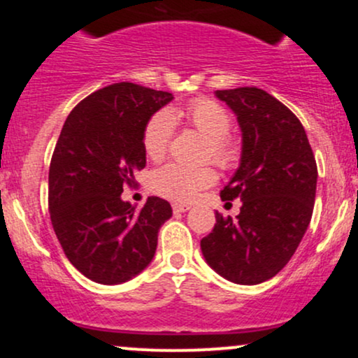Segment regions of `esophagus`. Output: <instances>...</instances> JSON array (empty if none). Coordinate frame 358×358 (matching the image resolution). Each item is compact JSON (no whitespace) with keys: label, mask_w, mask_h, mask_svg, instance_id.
I'll return each instance as SVG.
<instances>
[{"label":"esophagus","mask_w":358,"mask_h":358,"mask_svg":"<svg viewBox=\"0 0 358 358\" xmlns=\"http://www.w3.org/2000/svg\"><path fill=\"white\" fill-rule=\"evenodd\" d=\"M188 210H190V205H187V203H173V212L182 213V212H188Z\"/></svg>","instance_id":"1"}]
</instances>
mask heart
Wrapping results in <instances>:
<instances>
[{
  "mask_svg": "<svg viewBox=\"0 0 358 358\" xmlns=\"http://www.w3.org/2000/svg\"><path fill=\"white\" fill-rule=\"evenodd\" d=\"M185 117L199 133L210 141L208 155L217 165L229 168L236 163L237 151L229 141L232 129L231 114L220 104L208 99L190 102L183 110L163 109L148 121L143 134V146L151 159H159L166 153L175 119ZM217 175L210 166H185L180 163H168L151 173V188L158 195L178 202H190L196 193L215 183Z\"/></svg>",
  "mask_w": 358,
  "mask_h": 358,
  "instance_id": "b5f03b06",
  "label": "heart"
}]
</instances>
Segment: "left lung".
Listing matches in <instances>:
<instances>
[{"label": "left lung", "instance_id": "obj_1", "mask_svg": "<svg viewBox=\"0 0 358 358\" xmlns=\"http://www.w3.org/2000/svg\"><path fill=\"white\" fill-rule=\"evenodd\" d=\"M236 114L241 163L222 200L241 199V213L215 212L213 231L200 241L207 264L236 285H259L293 257L313 213L316 162L305 127L266 90H215Z\"/></svg>", "mask_w": 358, "mask_h": 358}]
</instances>
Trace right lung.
Instances as JSON below:
<instances>
[{
	"instance_id": "add662e5",
	"label": "right lung",
	"mask_w": 358,
	"mask_h": 358,
	"mask_svg": "<svg viewBox=\"0 0 358 358\" xmlns=\"http://www.w3.org/2000/svg\"><path fill=\"white\" fill-rule=\"evenodd\" d=\"M173 94L119 82L90 94L65 119L48 171V208L65 256L99 285H121L153 261L171 205L121 199L146 165L143 134Z\"/></svg>"
}]
</instances>
